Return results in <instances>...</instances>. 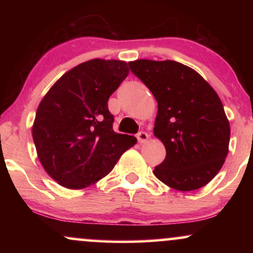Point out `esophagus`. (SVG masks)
Returning <instances> with one entry per match:
<instances>
[{"mask_svg":"<svg viewBox=\"0 0 253 253\" xmlns=\"http://www.w3.org/2000/svg\"><path fill=\"white\" fill-rule=\"evenodd\" d=\"M149 138H150V135L147 134L146 132H139L138 134H136V139H138V141L140 144L145 143V141H146Z\"/></svg>","mask_w":253,"mask_h":253,"instance_id":"obj_1","label":"esophagus"}]
</instances>
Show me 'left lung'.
<instances>
[{"instance_id":"obj_1","label":"left lung","mask_w":253,"mask_h":253,"mask_svg":"<svg viewBox=\"0 0 253 253\" xmlns=\"http://www.w3.org/2000/svg\"><path fill=\"white\" fill-rule=\"evenodd\" d=\"M128 65L158 103L153 133L167 156L155 176L176 190L202 188L228 153L231 128L215 90L199 72L175 60L138 59Z\"/></svg>"}]
</instances>
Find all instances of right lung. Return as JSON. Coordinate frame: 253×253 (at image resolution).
Here are the masks:
<instances>
[{
    "instance_id": "right-lung-1",
    "label": "right lung",
    "mask_w": 253,
    "mask_h": 253,
    "mask_svg": "<svg viewBox=\"0 0 253 253\" xmlns=\"http://www.w3.org/2000/svg\"><path fill=\"white\" fill-rule=\"evenodd\" d=\"M128 72L123 60H88L65 72L39 103L32 127L38 158L62 187L95 184L136 143L114 132L108 110L109 96Z\"/></svg>"
}]
</instances>
